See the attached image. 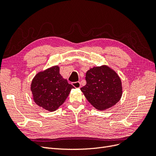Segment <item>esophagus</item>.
<instances>
[{"label": "esophagus", "instance_id": "obj_1", "mask_svg": "<svg viewBox=\"0 0 156 156\" xmlns=\"http://www.w3.org/2000/svg\"><path fill=\"white\" fill-rule=\"evenodd\" d=\"M72 85L75 88H80L81 87V83L80 82H74L72 83Z\"/></svg>", "mask_w": 156, "mask_h": 156}]
</instances>
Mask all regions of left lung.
I'll use <instances>...</instances> for the list:
<instances>
[{
	"label": "left lung",
	"instance_id": "obj_1",
	"mask_svg": "<svg viewBox=\"0 0 156 156\" xmlns=\"http://www.w3.org/2000/svg\"><path fill=\"white\" fill-rule=\"evenodd\" d=\"M87 84L81 88L87 100L100 111L115 105L122 94L119 75L107 66L94 67L86 73Z\"/></svg>",
	"mask_w": 156,
	"mask_h": 156
}]
</instances>
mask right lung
<instances>
[{
	"instance_id": "obj_1",
	"label": "right lung",
	"mask_w": 156,
	"mask_h": 156,
	"mask_svg": "<svg viewBox=\"0 0 156 156\" xmlns=\"http://www.w3.org/2000/svg\"><path fill=\"white\" fill-rule=\"evenodd\" d=\"M72 88L74 87L61 76L57 66L37 73L31 84L34 102L50 112L63 104Z\"/></svg>"
}]
</instances>
